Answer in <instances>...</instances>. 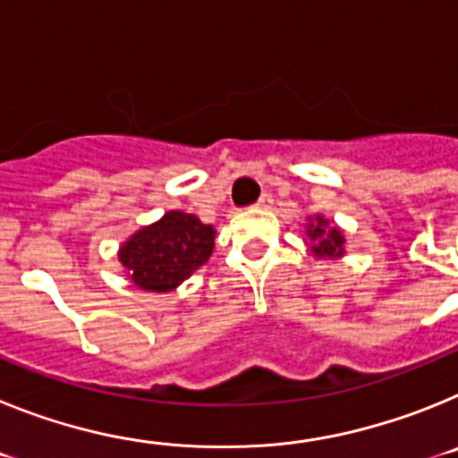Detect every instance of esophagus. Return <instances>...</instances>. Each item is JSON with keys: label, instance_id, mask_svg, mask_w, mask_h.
<instances>
[{"label": "esophagus", "instance_id": "esophagus-1", "mask_svg": "<svg viewBox=\"0 0 458 458\" xmlns=\"http://www.w3.org/2000/svg\"><path fill=\"white\" fill-rule=\"evenodd\" d=\"M270 204H273V197H270L268 192H266V194H261V199L257 201V206H259V208H268Z\"/></svg>", "mask_w": 458, "mask_h": 458}]
</instances>
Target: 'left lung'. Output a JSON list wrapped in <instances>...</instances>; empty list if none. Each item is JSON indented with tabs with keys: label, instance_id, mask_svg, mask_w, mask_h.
Segmentation results:
<instances>
[{
	"label": "left lung",
	"instance_id": "1",
	"mask_svg": "<svg viewBox=\"0 0 458 458\" xmlns=\"http://www.w3.org/2000/svg\"><path fill=\"white\" fill-rule=\"evenodd\" d=\"M305 245L317 259H330L337 261L346 254V236L344 229L326 216H314L307 220Z\"/></svg>",
	"mask_w": 458,
	"mask_h": 458
}]
</instances>
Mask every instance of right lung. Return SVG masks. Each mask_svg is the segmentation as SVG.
Segmentation results:
<instances>
[{"mask_svg": "<svg viewBox=\"0 0 458 458\" xmlns=\"http://www.w3.org/2000/svg\"><path fill=\"white\" fill-rule=\"evenodd\" d=\"M216 248V229L192 213L169 210L119 245L125 277L141 291L167 293L199 270Z\"/></svg>", "mask_w": 458, "mask_h": 458, "instance_id": "1", "label": "right lung"}]
</instances>
